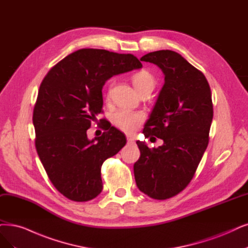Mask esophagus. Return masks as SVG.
Masks as SVG:
<instances>
[{
    "mask_svg": "<svg viewBox=\"0 0 248 248\" xmlns=\"http://www.w3.org/2000/svg\"><path fill=\"white\" fill-rule=\"evenodd\" d=\"M126 142L129 143V144H133V143H135V139L133 138V137H129V136H127V137H126Z\"/></svg>",
    "mask_w": 248,
    "mask_h": 248,
    "instance_id": "esophagus-1",
    "label": "esophagus"
}]
</instances>
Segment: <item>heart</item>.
I'll list each match as a JSON object with an SVG mask.
<instances>
[{
	"label": "heart",
	"instance_id": "b5f03b06",
	"mask_svg": "<svg viewBox=\"0 0 248 248\" xmlns=\"http://www.w3.org/2000/svg\"><path fill=\"white\" fill-rule=\"evenodd\" d=\"M132 82L136 90L141 93L144 90H153L155 86V79L148 70L142 69L135 72L131 77ZM112 84H110L106 97L107 99L110 97V92H111ZM145 119V114L142 111H135V110L121 108L116 110L112 115V122L116 127L122 130L124 133L132 134L142 124Z\"/></svg>",
	"mask_w": 248,
	"mask_h": 248
}]
</instances>
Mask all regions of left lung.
Wrapping results in <instances>:
<instances>
[{"instance_id":"obj_1","label":"left lung","mask_w":248,"mask_h":248,"mask_svg":"<svg viewBox=\"0 0 248 248\" xmlns=\"http://www.w3.org/2000/svg\"><path fill=\"white\" fill-rule=\"evenodd\" d=\"M164 73V85L143 134L163 140L150 149L137 142L140 158L134 164L139 190L157 200L184 190L193 179L209 142L214 116L212 91L204 75L170 50L144 55Z\"/></svg>"}]
</instances>
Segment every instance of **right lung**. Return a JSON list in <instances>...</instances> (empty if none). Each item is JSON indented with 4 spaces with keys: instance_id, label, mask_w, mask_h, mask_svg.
Listing matches in <instances>:
<instances>
[{
    "instance_id": "add662e5",
    "label": "right lung",
    "mask_w": 248,
    "mask_h": 248,
    "mask_svg": "<svg viewBox=\"0 0 248 248\" xmlns=\"http://www.w3.org/2000/svg\"><path fill=\"white\" fill-rule=\"evenodd\" d=\"M141 67L132 54L80 49L59 61L44 78L32 114L34 144L50 181L63 196L84 202L101 193V167L126 140L107 122L102 124L105 132L95 140L88 139L87 130L103 112L105 81Z\"/></svg>"
}]
</instances>
